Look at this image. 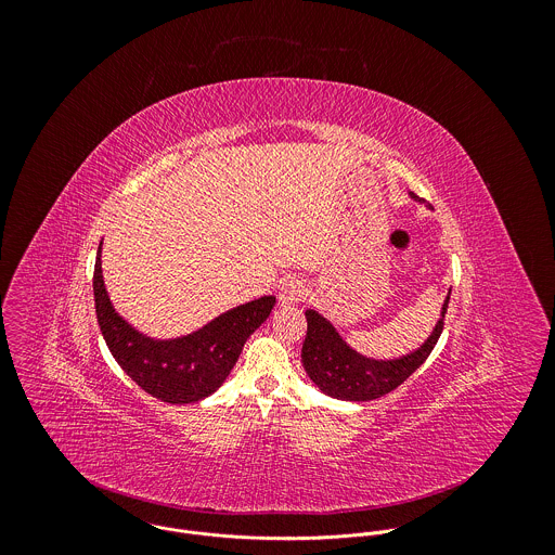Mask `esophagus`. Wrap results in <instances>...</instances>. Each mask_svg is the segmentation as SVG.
<instances>
[{
    "label": "esophagus",
    "instance_id": "obj_1",
    "mask_svg": "<svg viewBox=\"0 0 555 555\" xmlns=\"http://www.w3.org/2000/svg\"><path fill=\"white\" fill-rule=\"evenodd\" d=\"M308 297V288H306V284L301 282V280H286L284 284H282V288H280V295H278V299H280V304L282 306H295V304H299V301H304Z\"/></svg>",
    "mask_w": 555,
    "mask_h": 555
}]
</instances>
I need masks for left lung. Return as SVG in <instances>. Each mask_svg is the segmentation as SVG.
Returning a JSON list of instances; mask_svg holds the SVG:
<instances>
[{
	"mask_svg": "<svg viewBox=\"0 0 555 555\" xmlns=\"http://www.w3.org/2000/svg\"><path fill=\"white\" fill-rule=\"evenodd\" d=\"M414 202H423L414 193H410ZM449 295L440 308V319L429 332L427 340L399 358L392 360H375L351 349L336 327L317 310H306L308 332L301 347V362L308 377L319 386L321 392L343 399V401H373L384 397L403 384L431 353L434 345L442 332V319L449 306Z\"/></svg>",
	"mask_w": 555,
	"mask_h": 555,
	"instance_id": "obj_1",
	"label": "left lung"
}]
</instances>
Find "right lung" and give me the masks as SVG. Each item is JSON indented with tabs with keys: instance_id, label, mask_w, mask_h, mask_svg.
I'll use <instances>...</instances> for the list:
<instances>
[{
	"instance_id": "add662e5",
	"label": "right lung",
	"mask_w": 555,
	"mask_h": 555,
	"mask_svg": "<svg viewBox=\"0 0 555 555\" xmlns=\"http://www.w3.org/2000/svg\"><path fill=\"white\" fill-rule=\"evenodd\" d=\"M93 293L98 323L113 358L145 392L167 403H195L212 395L234 369L247 338L275 306V297L264 295L219 314L186 336L152 338L115 310L102 275V243Z\"/></svg>"
}]
</instances>
